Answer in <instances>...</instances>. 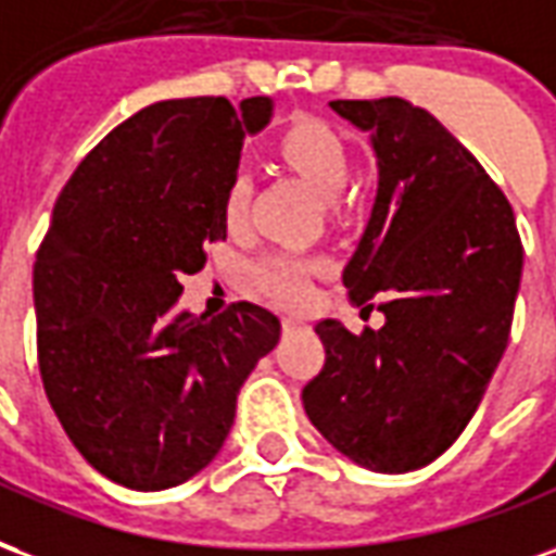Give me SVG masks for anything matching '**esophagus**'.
Segmentation results:
<instances>
[{
  "instance_id": "34e87169",
  "label": "esophagus",
  "mask_w": 556,
  "mask_h": 556,
  "mask_svg": "<svg viewBox=\"0 0 556 556\" xmlns=\"http://www.w3.org/2000/svg\"><path fill=\"white\" fill-rule=\"evenodd\" d=\"M281 326H283V331H295V328H302V319H299V317H283Z\"/></svg>"
}]
</instances>
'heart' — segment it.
<instances>
[{
  "label": "heart",
  "mask_w": 556,
  "mask_h": 556,
  "mask_svg": "<svg viewBox=\"0 0 556 556\" xmlns=\"http://www.w3.org/2000/svg\"><path fill=\"white\" fill-rule=\"evenodd\" d=\"M281 156L295 172H302L317 186V192L328 201H338L340 192L346 189V177H350V156H346V144L334 129L314 121V117H299L290 127L283 129L278 139ZM249 177L237 174L230 186L225 189V216L230 225H237L239 218L249 210ZM317 273V263L307 261L302 254H287V251H273L263 254L261 261L251 263V283L269 295L275 302L283 305H295L302 302L311 290V278Z\"/></svg>",
  "instance_id": "b5f03b06"
}]
</instances>
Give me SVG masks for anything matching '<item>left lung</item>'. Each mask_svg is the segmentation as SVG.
Listing matches in <instances>:
<instances>
[{
    "label": "left lung",
    "instance_id": "1",
    "mask_svg": "<svg viewBox=\"0 0 556 556\" xmlns=\"http://www.w3.org/2000/svg\"><path fill=\"white\" fill-rule=\"evenodd\" d=\"M370 132L379 189L343 287L384 314L352 334L317 323L323 370L302 403L323 439L379 473L424 468L459 439L513 326L525 249L506 194L427 109L331 100Z\"/></svg>",
    "mask_w": 556,
    "mask_h": 556
}]
</instances>
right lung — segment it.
Masks as SVG:
<instances>
[{"label": "right lung", "instance_id": "obj_1", "mask_svg": "<svg viewBox=\"0 0 556 556\" xmlns=\"http://www.w3.org/2000/svg\"><path fill=\"white\" fill-rule=\"evenodd\" d=\"M269 97L162 100L127 117L73 172L35 261L38 367L85 462L136 492L186 483L216 459L273 311L180 307L184 275L228 237L225 189Z\"/></svg>", "mask_w": 556, "mask_h": 556}]
</instances>
